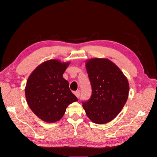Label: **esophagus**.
<instances>
[{"label": "esophagus", "instance_id": "34e87169", "mask_svg": "<svg viewBox=\"0 0 157 157\" xmlns=\"http://www.w3.org/2000/svg\"><path fill=\"white\" fill-rule=\"evenodd\" d=\"M80 91L79 90H77V91L75 92V95L77 97V98H79V96H80Z\"/></svg>", "mask_w": 157, "mask_h": 157}]
</instances>
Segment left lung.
Listing matches in <instances>:
<instances>
[{"label": "left lung", "mask_w": 157, "mask_h": 157, "mask_svg": "<svg viewBox=\"0 0 157 157\" xmlns=\"http://www.w3.org/2000/svg\"><path fill=\"white\" fill-rule=\"evenodd\" d=\"M85 65L92 93L89 100L82 102V107L93 122L106 124L113 120L124 106L129 94V83L122 71L107 58L90 59Z\"/></svg>", "instance_id": "obj_1"}]
</instances>
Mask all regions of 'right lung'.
<instances>
[{"label":"right lung","mask_w":157,"mask_h":157,"mask_svg":"<svg viewBox=\"0 0 157 157\" xmlns=\"http://www.w3.org/2000/svg\"><path fill=\"white\" fill-rule=\"evenodd\" d=\"M70 62L50 59L40 64L27 79L25 88L28 105L48 123L60 120L69 104L78 101L63 75Z\"/></svg>","instance_id":"obj_1"}]
</instances>
